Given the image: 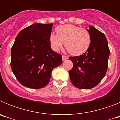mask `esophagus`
I'll return each instance as SVG.
<instances>
[{
	"label": "esophagus",
	"mask_w": 120,
	"mask_h": 120,
	"mask_svg": "<svg viewBox=\"0 0 120 120\" xmlns=\"http://www.w3.org/2000/svg\"><path fill=\"white\" fill-rule=\"evenodd\" d=\"M62 61H65V60H67V59L68 58V57L67 56H64V55H62Z\"/></svg>",
	"instance_id": "34e87169"
}]
</instances>
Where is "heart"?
I'll return each mask as SVG.
<instances>
[{"label":"heart","instance_id":"1","mask_svg":"<svg viewBox=\"0 0 120 120\" xmlns=\"http://www.w3.org/2000/svg\"><path fill=\"white\" fill-rule=\"evenodd\" d=\"M56 35H50L53 49L59 51L65 47L71 55L79 56L84 53L91 44V36L86 29L73 24H64L56 28Z\"/></svg>","mask_w":120,"mask_h":120}]
</instances>
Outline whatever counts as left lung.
<instances>
[{
    "label": "left lung",
    "instance_id": "8db88e82",
    "mask_svg": "<svg viewBox=\"0 0 120 120\" xmlns=\"http://www.w3.org/2000/svg\"><path fill=\"white\" fill-rule=\"evenodd\" d=\"M91 44L85 53L70 56L73 67L68 71L72 84L79 89L95 87L105 76L110 50L103 33L90 26Z\"/></svg>",
    "mask_w": 120,
    "mask_h": 120
}]
</instances>
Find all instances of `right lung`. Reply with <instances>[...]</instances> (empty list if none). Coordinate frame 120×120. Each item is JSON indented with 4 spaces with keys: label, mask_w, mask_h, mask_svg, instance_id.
Segmentation results:
<instances>
[{
    "label": "right lung",
    "mask_w": 120,
    "mask_h": 120,
    "mask_svg": "<svg viewBox=\"0 0 120 120\" xmlns=\"http://www.w3.org/2000/svg\"><path fill=\"white\" fill-rule=\"evenodd\" d=\"M53 23H35L21 30L11 48V67L22 85L40 89L49 83L52 71L61 65L62 55L51 49Z\"/></svg>",
    "instance_id": "right-lung-1"
}]
</instances>
